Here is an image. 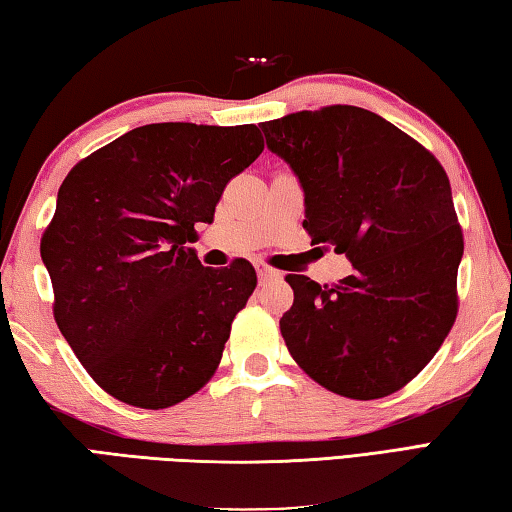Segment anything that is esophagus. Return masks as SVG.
Listing matches in <instances>:
<instances>
[{"mask_svg": "<svg viewBox=\"0 0 512 512\" xmlns=\"http://www.w3.org/2000/svg\"><path fill=\"white\" fill-rule=\"evenodd\" d=\"M255 268H257V275H259V282H268V280H277V277H280V271H275V268H271V266H266L264 262H257L255 264Z\"/></svg>", "mask_w": 512, "mask_h": 512, "instance_id": "esophagus-1", "label": "esophagus"}]
</instances>
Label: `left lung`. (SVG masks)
Segmentation results:
<instances>
[{"label": "left lung", "mask_w": 512, "mask_h": 512, "mask_svg": "<svg viewBox=\"0 0 512 512\" xmlns=\"http://www.w3.org/2000/svg\"><path fill=\"white\" fill-rule=\"evenodd\" d=\"M304 190V228L345 253L333 286L286 275L280 329L293 360L329 392L371 401L398 392L457 320L463 235L448 174L374 111L331 105L259 125Z\"/></svg>", "instance_id": "left-lung-1"}]
</instances>
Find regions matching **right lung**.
Here are the masks:
<instances>
[{
  "instance_id": "obj_1",
  "label": "right lung",
  "mask_w": 512,
  "mask_h": 512,
  "mask_svg": "<svg viewBox=\"0 0 512 512\" xmlns=\"http://www.w3.org/2000/svg\"><path fill=\"white\" fill-rule=\"evenodd\" d=\"M262 150L255 125L154 123L100 147L62 181L40 244L53 315L87 374L118 401L163 410L217 371L257 275L246 259L203 266L188 244Z\"/></svg>"
}]
</instances>
